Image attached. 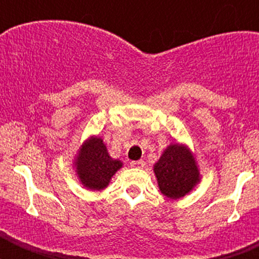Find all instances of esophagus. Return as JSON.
<instances>
[{
	"label": "esophagus",
	"mask_w": 259,
	"mask_h": 259,
	"mask_svg": "<svg viewBox=\"0 0 259 259\" xmlns=\"http://www.w3.org/2000/svg\"><path fill=\"white\" fill-rule=\"evenodd\" d=\"M131 166L136 167V168H144L145 167V162L143 159H140V161H132Z\"/></svg>",
	"instance_id": "1"
}]
</instances>
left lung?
Returning a JSON list of instances; mask_svg holds the SVG:
<instances>
[{"instance_id": "8db88e82", "label": "left lung", "mask_w": 259, "mask_h": 259, "mask_svg": "<svg viewBox=\"0 0 259 259\" xmlns=\"http://www.w3.org/2000/svg\"><path fill=\"white\" fill-rule=\"evenodd\" d=\"M154 172L162 193L168 198H180L200 182L196 162L184 146L170 145L155 163Z\"/></svg>"}]
</instances>
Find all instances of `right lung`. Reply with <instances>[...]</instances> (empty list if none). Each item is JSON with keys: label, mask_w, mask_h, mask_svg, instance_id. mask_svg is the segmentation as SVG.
<instances>
[{"label": "right lung", "mask_w": 259, "mask_h": 259, "mask_svg": "<svg viewBox=\"0 0 259 259\" xmlns=\"http://www.w3.org/2000/svg\"><path fill=\"white\" fill-rule=\"evenodd\" d=\"M122 167V162L110 157L101 139L95 137L87 141L76 159L79 179L89 189H104L111 176Z\"/></svg>", "instance_id": "1"}]
</instances>
